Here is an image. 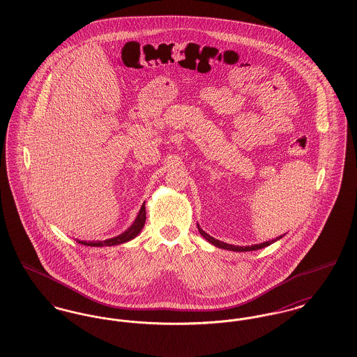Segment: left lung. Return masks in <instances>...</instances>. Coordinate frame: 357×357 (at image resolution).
<instances>
[{
	"label": "left lung",
	"instance_id": "left-lung-1",
	"mask_svg": "<svg viewBox=\"0 0 357 357\" xmlns=\"http://www.w3.org/2000/svg\"><path fill=\"white\" fill-rule=\"evenodd\" d=\"M198 230H199L201 236L206 238V239H207L210 243H213L214 246L221 248V249H226V250H233V252H253V250H258V249L266 248V246L272 245L273 242H275V241H278L280 238H282V236H281V237L274 238L272 241H266V242H264V243H257V245H252V246H236V245H229V243L222 242L220 239L210 237L207 233H204V230H202L199 226H198Z\"/></svg>",
	"mask_w": 357,
	"mask_h": 357
}]
</instances>
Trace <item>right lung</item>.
<instances>
[{"mask_svg":"<svg viewBox=\"0 0 357 357\" xmlns=\"http://www.w3.org/2000/svg\"><path fill=\"white\" fill-rule=\"evenodd\" d=\"M144 222H146V207L143 204L134 223L118 237L109 238V239H105V241H88V242L86 241H77V242L82 243V245H85V246H96V248L120 245V243H124V242H128V241L134 239L142 231V229L144 226Z\"/></svg>","mask_w":357,"mask_h":357,"instance_id":"right-lung-1","label":"right lung"}]
</instances>
